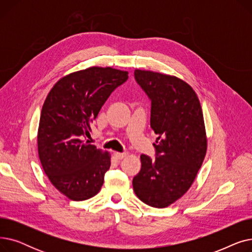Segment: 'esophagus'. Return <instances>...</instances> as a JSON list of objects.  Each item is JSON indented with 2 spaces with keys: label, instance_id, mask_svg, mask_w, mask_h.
I'll return each instance as SVG.
<instances>
[{
  "label": "esophagus",
  "instance_id": "obj_1",
  "mask_svg": "<svg viewBox=\"0 0 252 252\" xmlns=\"http://www.w3.org/2000/svg\"><path fill=\"white\" fill-rule=\"evenodd\" d=\"M127 154H128L127 152H115V153H114V156H115L116 159L122 160V159H124L125 157L127 156Z\"/></svg>",
  "mask_w": 252,
  "mask_h": 252
}]
</instances>
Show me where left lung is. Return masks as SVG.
<instances>
[{"mask_svg":"<svg viewBox=\"0 0 252 252\" xmlns=\"http://www.w3.org/2000/svg\"><path fill=\"white\" fill-rule=\"evenodd\" d=\"M135 78L151 100L150 126L158 138L155 159L141 155L133 187L142 202L164 208L189 190L202 165L207 149L203 113L195 91L183 79L141 69Z\"/></svg>","mask_w":252,"mask_h":252,"instance_id":"1","label":"left lung"}]
</instances>
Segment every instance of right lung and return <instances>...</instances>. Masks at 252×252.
I'll return each mask as SVG.
<instances>
[{
  "label": "right lung",
  "mask_w": 252,
  "mask_h": 252,
  "mask_svg": "<svg viewBox=\"0 0 252 252\" xmlns=\"http://www.w3.org/2000/svg\"><path fill=\"white\" fill-rule=\"evenodd\" d=\"M127 78V71L92 66L60 78L45 100L38 157L53 186L70 200H87L101 190L111 156L85 139L105 101Z\"/></svg>",
  "instance_id": "add662e5"
}]
</instances>
